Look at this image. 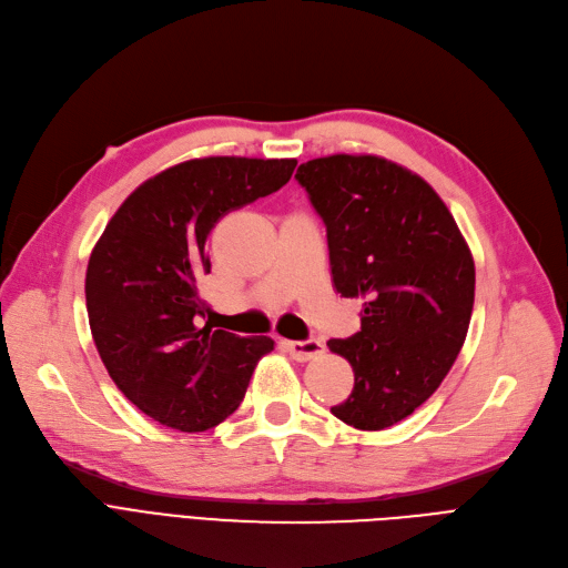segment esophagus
Instances as JSON below:
<instances>
[{"label": "esophagus", "mask_w": 568, "mask_h": 568, "mask_svg": "<svg viewBox=\"0 0 568 568\" xmlns=\"http://www.w3.org/2000/svg\"><path fill=\"white\" fill-rule=\"evenodd\" d=\"M283 348L292 355V358L304 363L311 358H318V355L325 351L323 342L318 339H304V342H283Z\"/></svg>", "instance_id": "obj_1"}]
</instances>
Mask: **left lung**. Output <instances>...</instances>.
<instances>
[{
	"mask_svg": "<svg viewBox=\"0 0 568 568\" xmlns=\"http://www.w3.org/2000/svg\"><path fill=\"white\" fill-rule=\"evenodd\" d=\"M295 178L325 222L334 287L365 300L361 332L327 342L355 374L332 414L358 430L390 428L437 390L466 342L470 247L435 189L388 159L323 156Z\"/></svg>",
	"mask_w": 568,
	"mask_h": 568,
	"instance_id": "obj_1",
	"label": "left lung"
}]
</instances>
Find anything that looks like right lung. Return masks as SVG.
<instances>
[{
  "label": "right lung",
  "mask_w": 568,
  "mask_h": 568,
  "mask_svg": "<svg viewBox=\"0 0 568 568\" xmlns=\"http://www.w3.org/2000/svg\"><path fill=\"white\" fill-rule=\"evenodd\" d=\"M295 159L205 156L142 182L104 226L87 268L95 348L116 388L182 433L222 424L243 403L271 337L201 325L205 241L231 210L278 192Z\"/></svg>",
  "instance_id": "add662e5"
}]
</instances>
